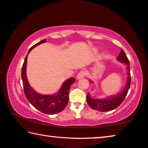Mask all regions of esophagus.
<instances>
[{
  "instance_id": "obj_1",
  "label": "esophagus",
  "mask_w": 148,
  "mask_h": 148,
  "mask_svg": "<svg viewBox=\"0 0 148 148\" xmlns=\"http://www.w3.org/2000/svg\"><path fill=\"white\" fill-rule=\"evenodd\" d=\"M85 76H86V72L84 71H80L78 74H77L76 78L78 80H80V79L84 78Z\"/></svg>"
}]
</instances>
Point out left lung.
I'll use <instances>...</instances> for the list:
<instances>
[{"label": "left lung", "mask_w": 148, "mask_h": 148, "mask_svg": "<svg viewBox=\"0 0 148 148\" xmlns=\"http://www.w3.org/2000/svg\"><path fill=\"white\" fill-rule=\"evenodd\" d=\"M117 60L121 63L124 64L125 65V68L127 70V76L125 86L120 92L116 94H114V95L108 96L107 98L102 99L92 97L90 95V92H88L86 96V101L88 104L93 110H98L100 112H108L113 110L122 103L125 97L127 95L131 84V76L130 73V62L122 49H121L120 53L117 57ZM90 82L91 84L94 83V82L91 80H90Z\"/></svg>", "instance_id": "obj_1"}]
</instances>
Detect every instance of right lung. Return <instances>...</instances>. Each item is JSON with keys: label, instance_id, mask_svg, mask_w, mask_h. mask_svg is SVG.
Returning <instances> with one entry per match:
<instances>
[{"label": "right lung", "instance_id": "obj_1", "mask_svg": "<svg viewBox=\"0 0 148 148\" xmlns=\"http://www.w3.org/2000/svg\"><path fill=\"white\" fill-rule=\"evenodd\" d=\"M46 42V39L40 41L32 46L28 50L22 68V80H23L24 91L28 102L35 108L46 114H56L60 112L66 106L69 99V91L72 84L75 82L74 78H70L64 81L56 93L52 94H42L35 91L28 82L26 76L28 54L31 50L41 44Z\"/></svg>", "mask_w": 148, "mask_h": 148}]
</instances>
